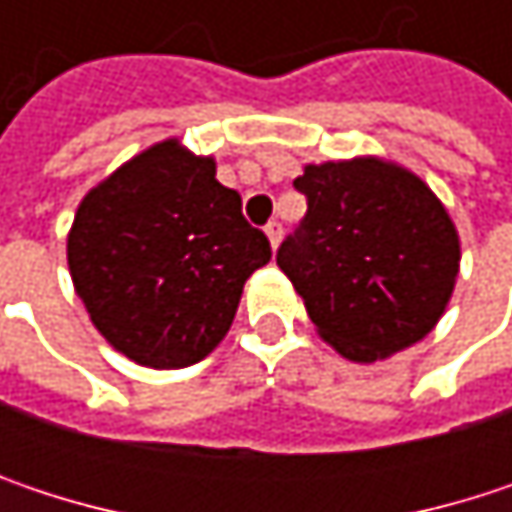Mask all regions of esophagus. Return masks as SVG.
Instances as JSON below:
<instances>
[{
    "label": "esophagus",
    "mask_w": 512,
    "mask_h": 512,
    "mask_svg": "<svg viewBox=\"0 0 512 512\" xmlns=\"http://www.w3.org/2000/svg\"><path fill=\"white\" fill-rule=\"evenodd\" d=\"M281 234H284V225H281L278 219H272V222L266 225V237H269L272 249H278V243H281Z\"/></svg>",
    "instance_id": "esophagus-1"
}]
</instances>
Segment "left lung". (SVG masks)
I'll return each instance as SVG.
<instances>
[{"label": "left lung", "instance_id": "left-lung-1", "mask_svg": "<svg viewBox=\"0 0 512 512\" xmlns=\"http://www.w3.org/2000/svg\"><path fill=\"white\" fill-rule=\"evenodd\" d=\"M308 213L278 266L317 332L350 361L418 344L445 314L460 237L430 186L382 159L305 165L293 180Z\"/></svg>", "mask_w": 512, "mask_h": 512}]
</instances>
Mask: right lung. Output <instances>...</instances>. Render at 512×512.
Returning a JSON list of instances; mask_svg holds the SVG:
<instances>
[{
	"mask_svg": "<svg viewBox=\"0 0 512 512\" xmlns=\"http://www.w3.org/2000/svg\"><path fill=\"white\" fill-rule=\"evenodd\" d=\"M263 231L210 156L177 139L94 186L67 237L70 278L100 335L145 367H189L231 329L246 278L269 263Z\"/></svg>",
	"mask_w": 512,
	"mask_h": 512,
	"instance_id": "obj_1",
	"label": "right lung"
}]
</instances>
